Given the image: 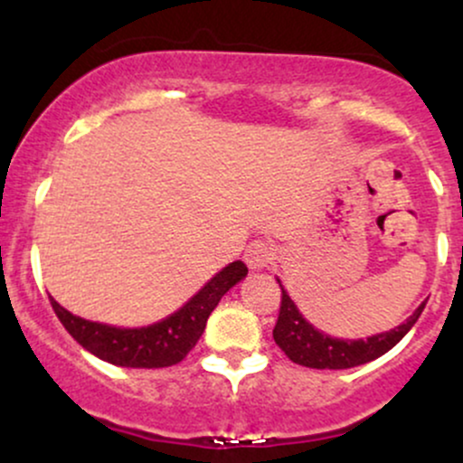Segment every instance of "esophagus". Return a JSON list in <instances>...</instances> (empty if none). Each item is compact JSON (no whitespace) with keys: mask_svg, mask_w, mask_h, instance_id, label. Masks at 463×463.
<instances>
[{"mask_svg":"<svg viewBox=\"0 0 463 463\" xmlns=\"http://www.w3.org/2000/svg\"><path fill=\"white\" fill-rule=\"evenodd\" d=\"M276 248L274 243L265 241V239H254L252 243L246 248V263L252 269H263L274 261Z\"/></svg>","mask_w":463,"mask_h":463,"instance_id":"1","label":"esophagus"}]
</instances>
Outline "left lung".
Listing matches in <instances>:
<instances>
[{
	"label": "left lung",
	"instance_id": "8db88e82",
	"mask_svg": "<svg viewBox=\"0 0 463 463\" xmlns=\"http://www.w3.org/2000/svg\"><path fill=\"white\" fill-rule=\"evenodd\" d=\"M424 305H420L405 324L392 328L390 333L372 335L368 339H337L313 328L283 289L279 320H276L272 335L279 348L294 364L316 370H346L374 361L381 354H385L387 350L394 348L409 333V328L418 322Z\"/></svg>",
	"mask_w": 463,
	"mask_h": 463
}]
</instances>
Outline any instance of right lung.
I'll list each match as a JSON object with an SVG mask.
<instances>
[{
    "instance_id": "obj_1",
    "label": "right lung",
    "mask_w": 463,
    "mask_h": 463,
    "mask_svg": "<svg viewBox=\"0 0 463 463\" xmlns=\"http://www.w3.org/2000/svg\"><path fill=\"white\" fill-rule=\"evenodd\" d=\"M246 274L248 268L241 261L226 265L183 309L169 316L167 320L146 328H115L89 322L62 309L54 298H50V302L67 333L95 357L121 368H167L180 364L191 353V348H195L211 311L215 309L222 296Z\"/></svg>"
}]
</instances>
